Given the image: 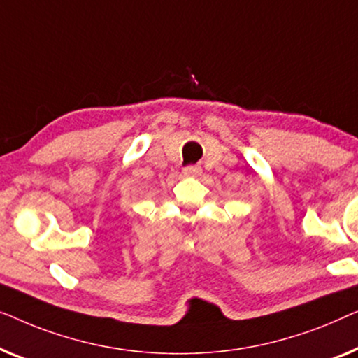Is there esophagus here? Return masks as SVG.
Instances as JSON below:
<instances>
[{"label": "esophagus", "mask_w": 358, "mask_h": 358, "mask_svg": "<svg viewBox=\"0 0 358 358\" xmlns=\"http://www.w3.org/2000/svg\"><path fill=\"white\" fill-rule=\"evenodd\" d=\"M199 173H201V167H198V165H189V167H186L183 170L185 177H196V175Z\"/></svg>", "instance_id": "34e87169"}]
</instances>
